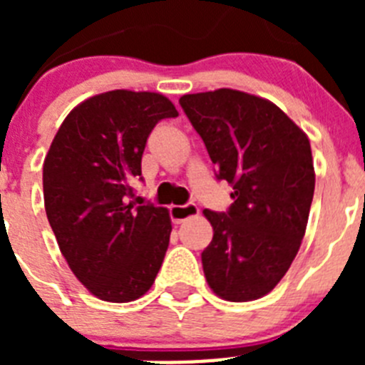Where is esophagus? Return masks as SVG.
<instances>
[{
	"mask_svg": "<svg viewBox=\"0 0 365 365\" xmlns=\"http://www.w3.org/2000/svg\"><path fill=\"white\" fill-rule=\"evenodd\" d=\"M199 214V208L195 202H186V205L182 206H172L170 208V217H172V221L175 222V225H179V222L186 221L188 217H193V215Z\"/></svg>",
	"mask_w": 365,
	"mask_h": 365,
	"instance_id": "obj_1",
	"label": "esophagus"
}]
</instances>
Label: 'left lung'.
<instances>
[{
  "label": "left lung",
  "mask_w": 365,
  "mask_h": 365,
  "mask_svg": "<svg viewBox=\"0 0 365 365\" xmlns=\"http://www.w3.org/2000/svg\"><path fill=\"white\" fill-rule=\"evenodd\" d=\"M180 108L205 143L234 202L205 210L214 228L202 250L212 291L228 302L269 294L302 245L314 195L307 135L272 102L234 89L185 95Z\"/></svg>",
  "instance_id": "left-lung-1"
}]
</instances>
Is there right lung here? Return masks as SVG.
Wrapping results in <instances>:
<instances>
[{"label": "right lung", "instance_id": "add662e5", "mask_svg": "<svg viewBox=\"0 0 365 365\" xmlns=\"http://www.w3.org/2000/svg\"><path fill=\"white\" fill-rule=\"evenodd\" d=\"M177 115L159 93H102L67 115L45 157V212L58 247L74 276L104 302L140 298L163 265L170 215L130 201L131 180H143L151 130Z\"/></svg>", "mask_w": 365, "mask_h": 365}]
</instances>
